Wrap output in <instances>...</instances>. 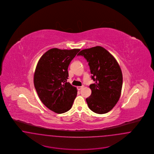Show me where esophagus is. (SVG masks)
Returning <instances> with one entry per match:
<instances>
[{
    "label": "esophagus",
    "mask_w": 154,
    "mask_h": 154,
    "mask_svg": "<svg viewBox=\"0 0 154 154\" xmlns=\"http://www.w3.org/2000/svg\"><path fill=\"white\" fill-rule=\"evenodd\" d=\"M77 89L79 90V91H80V90H81V89H82L83 88V87L82 86V87H77Z\"/></svg>",
    "instance_id": "34e87169"
}]
</instances>
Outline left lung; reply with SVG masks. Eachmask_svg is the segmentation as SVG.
<instances>
[{"instance_id":"left-lung-1","label":"left lung","mask_w":154,"mask_h":154,"mask_svg":"<svg viewBox=\"0 0 154 154\" xmlns=\"http://www.w3.org/2000/svg\"><path fill=\"white\" fill-rule=\"evenodd\" d=\"M78 55L87 59L92 79L91 96L86 99L88 107L97 114L109 112L117 103L122 87V73L117 60L101 46L81 50Z\"/></svg>"}]
</instances>
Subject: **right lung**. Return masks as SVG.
<instances>
[{"mask_svg": "<svg viewBox=\"0 0 154 154\" xmlns=\"http://www.w3.org/2000/svg\"><path fill=\"white\" fill-rule=\"evenodd\" d=\"M80 49L51 48L39 59L34 73L35 88L40 100L50 110L62 114L69 111L77 94L67 82V69Z\"/></svg>", "mask_w": 154, "mask_h": 154, "instance_id": "1", "label": "right lung"}]
</instances>
